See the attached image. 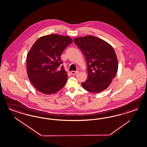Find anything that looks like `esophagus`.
I'll list each match as a JSON object with an SVG mask.
<instances>
[{"label":"esophagus","mask_w":147,"mask_h":147,"mask_svg":"<svg viewBox=\"0 0 147 147\" xmlns=\"http://www.w3.org/2000/svg\"><path fill=\"white\" fill-rule=\"evenodd\" d=\"M78 73V71H72L71 72V74L72 75H76V74H77Z\"/></svg>","instance_id":"34e87169"}]
</instances>
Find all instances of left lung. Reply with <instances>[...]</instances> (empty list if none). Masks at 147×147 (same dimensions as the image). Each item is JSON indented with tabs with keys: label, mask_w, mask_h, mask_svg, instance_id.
Wrapping results in <instances>:
<instances>
[{
	"label": "left lung",
	"mask_w": 147,
	"mask_h": 147,
	"mask_svg": "<svg viewBox=\"0 0 147 147\" xmlns=\"http://www.w3.org/2000/svg\"><path fill=\"white\" fill-rule=\"evenodd\" d=\"M74 42L83 53L88 76L82 83L85 90L98 93L108 88L118 70V61L113 47L93 36L77 37Z\"/></svg>",
	"instance_id": "left-lung-1"
}]
</instances>
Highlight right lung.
<instances>
[{
	"label": "right lung",
	"instance_id": "right-lung-1",
	"mask_svg": "<svg viewBox=\"0 0 147 147\" xmlns=\"http://www.w3.org/2000/svg\"><path fill=\"white\" fill-rule=\"evenodd\" d=\"M72 42L69 36L52 34L44 36L36 41L26 57L28 79L40 92L51 95L63 88L67 74L62 65L61 56Z\"/></svg>",
	"mask_w": 147,
	"mask_h": 147
}]
</instances>
